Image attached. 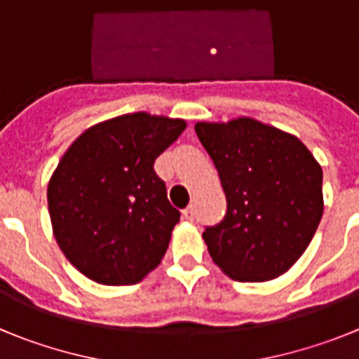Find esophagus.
<instances>
[{"instance_id":"1","label":"esophagus","mask_w":359,"mask_h":359,"mask_svg":"<svg viewBox=\"0 0 359 359\" xmlns=\"http://www.w3.org/2000/svg\"><path fill=\"white\" fill-rule=\"evenodd\" d=\"M183 219L185 221H194V207H187L183 210Z\"/></svg>"}]
</instances>
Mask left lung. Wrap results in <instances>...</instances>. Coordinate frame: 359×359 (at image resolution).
I'll return each mask as SVG.
<instances>
[{"label":"left lung","mask_w":359,"mask_h":359,"mask_svg":"<svg viewBox=\"0 0 359 359\" xmlns=\"http://www.w3.org/2000/svg\"><path fill=\"white\" fill-rule=\"evenodd\" d=\"M226 215L203 231L212 261L239 282H266L302 257L323 214L322 167L291 133L250 116L198 122Z\"/></svg>","instance_id":"obj_1"}]
</instances>
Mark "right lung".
Instances as JSON below:
<instances>
[{"label": "right lung", "mask_w": 359, "mask_h": 359, "mask_svg": "<svg viewBox=\"0 0 359 359\" xmlns=\"http://www.w3.org/2000/svg\"><path fill=\"white\" fill-rule=\"evenodd\" d=\"M185 128L138 111L95 123L66 149L46 196L53 237L82 275L129 286L160 264L180 212L152 165Z\"/></svg>", "instance_id": "right-lung-1"}]
</instances>
